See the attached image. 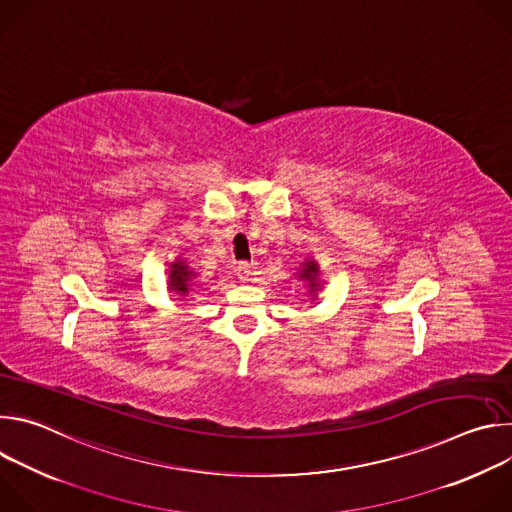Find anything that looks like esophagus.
<instances>
[{
	"instance_id": "1",
	"label": "esophagus",
	"mask_w": 512,
	"mask_h": 512,
	"mask_svg": "<svg viewBox=\"0 0 512 512\" xmlns=\"http://www.w3.org/2000/svg\"><path fill=\"white\" fill-rule=\"evenodd\" d=\"M235 271H237V277H239L241 281H249L251 275H253V271H255V267H253V263H249V261H241Z\"/></svg>"
}]
</instances>
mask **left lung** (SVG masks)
<instances>
[{"mask_svg":"<svg viewBox=\"0 0 512 512\" xmlns=\"http://www.w3.org/2000/svg\"><path fill=\"white\" fill-rule=\"evenodd\" d=\"M318 273V267H316V263L314 261H310V263H306V269H304V273H302V277L304 279H310L312 281V289H316L318 287V283H316V279H314V275Z\"/></svg>","mask_w":512,"mask_h":512,"instance_id":"1","label":"left lung"}]
</instances>
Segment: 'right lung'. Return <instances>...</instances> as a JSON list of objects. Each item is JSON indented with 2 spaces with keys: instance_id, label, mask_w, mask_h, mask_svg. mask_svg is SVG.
I'll list each match as a JSON object with an SVG mask.
<instances>
[{
  "instance_id": "add662e5",
  "label": "right lung",
  "mask_w": 512,
  "mask_h": 512,
  "mask_svg": "<svg viewBox=\"0 0 512 512\" xmlns=\"http://www.w3.org/2000/svg\"><path fill=\"white\" fill-rule=\"evenodd\" d=\"M188 281H190L188 267L182 261L174 263L172 271H170V285H172V289L180 291V294H186V291H188Z\"/></svg>"
}]
</instances>
